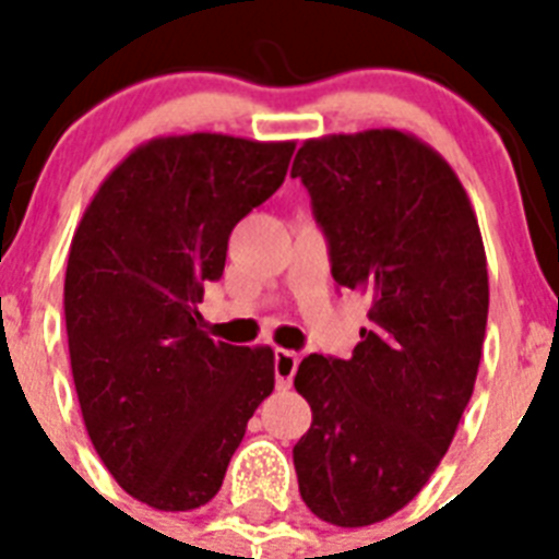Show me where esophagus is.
<instances>
[{"mask_svg":"<svg viewBox=\"0 0 559 559\" xmlns=\"http://www.w3.org/2000/svg\"><path fill=\"white\" fill-rule=\"evenodd\" d=\"M296 368H298V354L284 348L275 350V382H278V389H287L289 382H293V377H296Z\"/></svg>","mask_w":559,"mask_h":559,"instance_id":"34e87169","label":"esophagus"}]
</instances>
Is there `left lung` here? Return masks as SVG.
Here are the masks:
<instances>
[{"label": "left lung", "instance_id": "8db88e82", "mask_svg": "<svg viewBox=\"0 0 559 559\" xmlns=\"http://www.w3.org/2000/svg\"><path fill=\"white\" fill-rule=\"evenodd\" d=\"M293 177L310 191L333 281L371 305L354 357L298 366L313 424L293 464L319 520L362 528L424 490L473 397L490 305L485 243L455 170L412 133L310 139Z\"/></svg>", "mask_w": 559, "mask_h": 559}]
</instances>
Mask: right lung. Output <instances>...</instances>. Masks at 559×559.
Wrapping results in <instances>:
<instances>
[{
	"mask_svg": "<svg viewBox=\"0 0 559 559\" xmlns=\"http://www.w3.org/2000/svg\"><path fill=\"white\" fill-rule=\"evenodd\" d=\"M296 142L223 133L139 144L83 211L66 266V333L83 424L118 485L156 511L217 496L275 389L272 348L214 342L202 287L228 235L278 191Z\"/></svg>",
	"mask_w": 559,
	"mask_h": 559,
	"instance_id": "right-lung-1",
	"label": "right lung"
}]
</instances>
